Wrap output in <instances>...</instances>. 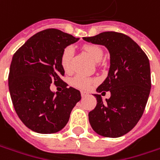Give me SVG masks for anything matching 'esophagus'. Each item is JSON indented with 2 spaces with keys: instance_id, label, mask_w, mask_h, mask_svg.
Returning <instances> with one entry per match:
<instances>
[{
  "instance_id": "esophagus-1",
  "label": "esophagus",
  "mask_w": 160,
  "mask_h": 160,
  "mask_svg": "<svg viewBox=\"0 0 160 160\" xmlns=\"http://www.w3.org/2000/svg\"><path fill=\"white\" fill-rule=\"evenodd\" d=\"M88 95V92H83V91H82L81 92V96L82 97H85V96Z\"/></svg>"
}]
</instances>
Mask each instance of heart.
Returning a JSON list of instances; mask_svg holds the SVG:
<instances>
[{
    "label": "heart",
    "mask_w": 160,
    "mask_h": 160,
    "mask_svg": "<svg viewBox=\"0 0 160 160\" xmlns=\"http://www.w3.org/2000/svg\"><path fill=\"white\" fill-rule=\"evenodd\" d=\"M83 50L94 61H99L103 56V52L100 47L92 44H86L83 46ZM73 55V48L71 46L65 48L60 58L61 67L65 72H69L71 69V59ZM93 83V79L84 77L82 75H77L71 79V84L78 89H88L91 84Z\"/></svg>",
    "instance_id": "heart-1"
}]
</instances>
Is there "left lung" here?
<instances>
[{
	"instance_id": "obj_1",
	"label": "left lung",
	"mask_w": 160,
	"mask_h": 160,
	"mask_svg": "<svg viewBox=\"0 0 160 160\" xmlns=\"http://www.w3.org/2000/svg\"><path fill=\"white\" fill-rule=\"evenodd\" d=\"M83 40L104 45L110 55L107 78L96 90L109 91L110 98L103 102L101 94H94L97 105L88 115L91 126L104 137H120L136 126L144 111L151 87L149 58L134 41L121 33L103 32Z\"/></svg>"
}]
</instances>
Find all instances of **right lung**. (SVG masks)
<instances>
[{
    "instance_id": "obj_1",
    "label": "right lung",
    "mask_w": 160,
    "mask_h": 160,
    "mask_svg": "<svg viewBox=\"0 0 160 160\" xmlns=\"http://www.w3.org/2000/svg\"><path fill=\"white\" fill-rule=\"evenodd\" d=\"M79 40L58 29L49 28L33 35L12 57L9 90L18 118L39 133H54L68 122L81 93L61 79L60 58L65 48ZM61 86L53 93L50 83Z\"/></svg>"
}]
</instances>
